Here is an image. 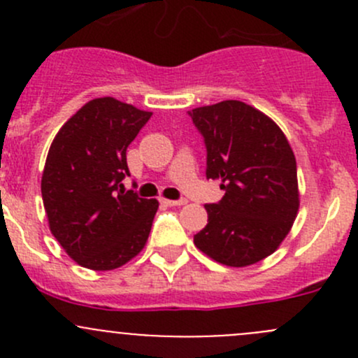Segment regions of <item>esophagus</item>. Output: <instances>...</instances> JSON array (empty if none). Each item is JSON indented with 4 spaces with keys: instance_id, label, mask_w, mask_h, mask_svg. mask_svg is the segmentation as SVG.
I'll return each instance as SVG.
<instances>
[{
    "instance_id": "obj_1",
    "label": "esophagus",
    "mask_w": 358,
    "mask_h": 358,
    "mask_svg": "<svg viewBox=\"0 0 358 358\" xmlns=\"http://www.w3.org/2000/svg\"><path fill=\"white\" fill-rule=\"evenodd\" d=\"M161 204L169 206V208H175V206H183V204H187V199L173 201V199H164V197H161Z\"/></svg>"
}]
</instances>
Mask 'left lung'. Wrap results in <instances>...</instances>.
Returning <instances> with one entry per match:
<instances>
[{
    "instance_id": "left-lung-1",
    "label": "left lung",
    "mask_w": 358,
    "mask_h": 358,
    "mask_svg": "<svg viewBox=\"0 0 358 358\" xmlns=\"http://www.w3.org/2000/svg\"><path fill=\"white\" fill-rule=\"evenodd\" d=\"M204 136L206 176L225 196L206 204L208 225L194 244L227 266H249L272 255L299 209L296 157L275 121L239 100L189 112Z\"/></svg>"
}]
</instances>
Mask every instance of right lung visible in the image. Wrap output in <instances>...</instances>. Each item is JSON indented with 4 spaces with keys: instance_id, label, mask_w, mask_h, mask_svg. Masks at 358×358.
<instances>
[{
    "instance_id": "add662e5",
    "label": "right lung",
    "mask_w": 358,
    "mask_h": 358,
    "mask_svg": "<svg viewBox=\"0 0 358 358\" xmlns=\"http://www.w3.org/2000/svg\"><path fill=\"white\" fill-rule=\"evenodd\" d=\"M152 112L93 99L59 129L41 176L50 232L78 265L114 270L149 239L159 202L126 192V149Z\"/></svg>"
}]
</instances>
